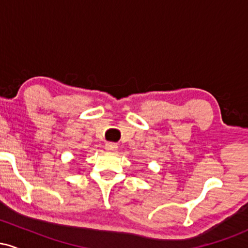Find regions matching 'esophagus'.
Masks as SVG:
<instances>
[{
	"label": "esophagus",
	"mask_w": 248,
	"mask_h": 248,
	"mask_svg": "<svg viewBox=\"0 0 248 248\" xmlns=\"http://www.w3.org/2000/svg\"><path fill=\"white\" fill-rule=\"evenodd\" d=\"M105 149L109 153H116L118 152V144L112 143V142H108V143H106V146H105Z\"/></svg>",
	"instance_id": "34e87169"
}]
</instances>
